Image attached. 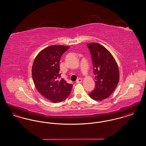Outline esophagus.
<instances>
[{
    "label": "esophagus",
    "instance_id": "obj_1",
    "mask_svg": "<svg viewBox=\"0 0 146 146\" xmlns=\"http://www.w3.org/2000/svg\"><path fill=\"white\" fill-rule=\"evenodd\" d=\"M82 82V79L81 78H78L76 80V83H81Z\"/></svg>",
    "mask_w": 146,
    "mask_h": 146
}]
</instances>
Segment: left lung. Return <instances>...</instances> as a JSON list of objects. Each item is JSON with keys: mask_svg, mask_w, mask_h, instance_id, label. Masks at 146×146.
<instances>
[{"mask_svg": "<svg viewBox=\"0 0 146 146\" xmlns=\"http://www.w3.org/2000/svg\"><path fill=\"white\" fill-rule=\"evenodd\" d=\"M87 46L90 52L96 84L95 89L89 95L95 100L102 101L109 97L118 85V65L104 46L98 43H89Z\"/></svg>", "mask_w": 146, "mask_h": 146, "instance_id": "left-lung-1", "label": "left lung"}]
</instances>
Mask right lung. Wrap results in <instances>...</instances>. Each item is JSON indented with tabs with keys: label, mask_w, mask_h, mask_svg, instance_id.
I'll use <instances>...</instances> for the list:
<instances>
[{
	"label": "right lung",
	"mask_w": 146,
	"mask_h": 146,
	"mask_svg": "<svg viewBox=\"0 0 146 146\" xmlns=\"http://www.w3.org/2000/svg\"><path fill=\"white\" fill-rule=\"evenodd\" d=\"M69 46L51 45L42 50L35 58L32 68L38 91L52 102H61L70 94L73 85L61 78L59 62Z\"/></svg>",
	"instance_id": "obj_1"
}]
</instances>
